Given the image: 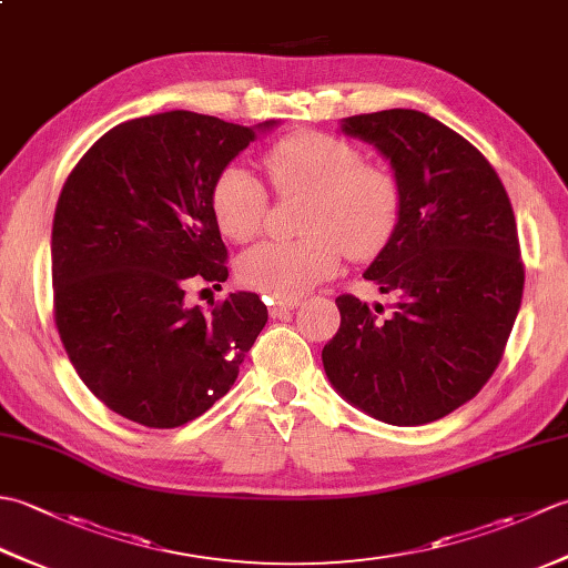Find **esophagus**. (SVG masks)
I'll list each match as a JSON object with an SVG mask.
<instances>
[{
	"instance_id": "obj_1",
	"label": "esophagus",
	"mask_w": 568,
	"mask_h": 568,
	"mask_svg": "<svg viewBox=\"0 0 568 568\" xmlns=\"http://www.w3.org/2000/svg\"><path fill=\"white\" fill-rule=\"evenodd\" d=\"M300 305V300L297 297H293V300H281V297H275V300H271V307H268V312H271V317L275 320V317H285V315H291V312L295 310Z\"/></svg>"
}]
</instances>
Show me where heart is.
<instances>
[{"label": "heart", "mask_w": 568, "mask_h": 568, "mask_svg": "<svg viewBox=\"0 0 568 568\" xmlns=\"http://www.w3.org/2000/svg\"><path fill=\"white\" fill-rule=\"evenodd\" d=\"M265 173L277 195L305 202L293 241H263L239 258V281L265 295L293 300L339 268L344 251L368 261L390 244L400 222L403 190L388 168L366 163L354 141L324 131H293L265 151ZM212 210L222 234L251 241L268 214V190L244 165H229L214 180Z\"/></svg>", "instance_id": "obj_1"}]
</instances>
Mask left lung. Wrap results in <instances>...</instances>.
Here are the masks:
<instances>
[{
  "mask_svg": "<svg viewBox=\"0 0 568 568\" xmlns=\"http://www.w3.org/2000/svg\"><path fill=\"white\" fill-rule=\"evenodd\" d=\"M342 131L390 161L403 210L364 277L390 315L336 297L342 324L322 348L344 400L397 427L468 403L498 368L523 303L525 265L498 173L454 129L415 110L356 114Z\"/></svg>",
  "mask_w": 568,
  "mask_h": 568,
  "instance_id": "obj_1",
  "label": "left lung"
}]
</instances>
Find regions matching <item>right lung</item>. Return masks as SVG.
Masks as SVG:
<instances>
[{"label":"right lung","mask_w":568,"mask_h":568,"mask_svg":"<svg viewBox=\"0 0 568 568\" xmlns=\"http://www.w3.org/2000/svg\"><path fill=\"white\" fill-rule=\"evenodd\" d=\"M275 124L185 110L131 119L68 175L51 234L53 317L70 364L112 413L173 429L234 385L268 310L232 293L204 315L185 287L226 281L214 180Z\"/></svg>","instance_id":"1"}]
</instances>
